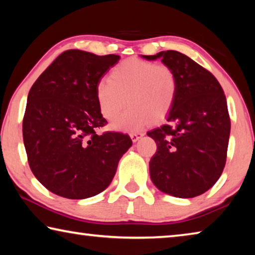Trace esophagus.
Here are the masks:
<instances>
[{
  "instance_id": "esophagus-1",
  "label": "esophagus",
  "mask_w": 255,
  "mask_h": 255,
  "mask_svg": "<svg viewBox=\"0 0 255 255\" xmlns=\"http://www.w3.org/2000/svg\"><path fill=\"white\" fill-rule=\"evenodd\" d=\"M143 136H144L143 132H132V133H130V138H131V140L133 141V143H136V141L138 139H140V138Z\"/></svg>"
}]
</instances>
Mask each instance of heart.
I'll list each match as a JSON object with an SVG mask.
<instances>
[{"label":"heart","mask_w":255,"mask_h":255,"mask_svg":"<svg viewBox=\"0 0 255 255\" xmlns=\"http://www.w3.org/2000/svg\"><path fill=\"white\" fill-rule=\"evenodd\" d=\"M178 75L167 64L128 58L111 68L107 79L96 85L102 117L114 122L128 103L131 108L112 125L116 130L136 131L152 122H161L174 106Z\"/></svg>","instance_id":"heart-1"}]
</instances>
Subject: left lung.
Here are the masks:
<instances>
[{"label": "left lung", "mask_w": 255, "mask_h": 255, "mask_svg": "<svg viewBox=\"0 0 255 255\" xmlns=\"http://www.w3.org/2000/svg\"><path fill=\"white\" fill-rule=\"evenodd\" d=\"M162 59L178 75L179 90L166 123L147 132L157 149L149 161L155 187L176 198H193L217 182L226 163L231 120L226 97L209 71L175 50L141 55Z\"/></svg>", "instance_id": "8db88e82"}]
</instances>
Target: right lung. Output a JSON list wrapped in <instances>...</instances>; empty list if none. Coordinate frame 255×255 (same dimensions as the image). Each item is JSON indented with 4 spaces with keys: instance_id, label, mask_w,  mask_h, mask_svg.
Masks as SVG:
<instances>
[{
    "instance_id": "add662e5",
    "label": "right lung",
    "mask_w": 255,
    "mask_h": 255,
    "mask_svg": "<svg viewBox=\"0 0 255 255\" xmlns=\"http://www.w3.org/2000/svg\"><path fill=\"white\" fill-rule=\"evenodd\" d=\"M119 59L66 50L30 89L22 124L25 152L33 175L55 195L85 199L102 192L132 145L122 132L97 133L107 120L96 85Z\"/></svg>"
}]
</instances>
